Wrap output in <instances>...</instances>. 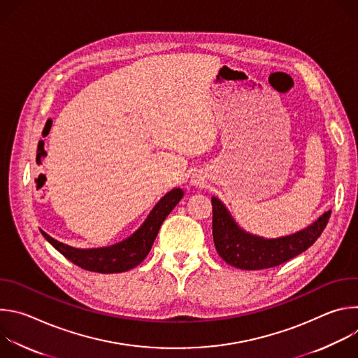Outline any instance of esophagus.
<instances>
[{"label":"esophagus","mask_w":358,"mask_h":358,"mask_svg":"<svg viewBox=\"0 0 358 358\" xmlns=\"http://www.w3.org/2000/svg\"><path fill=\"white\" fill-rule=\"evenodd\" d=\"M194 184L196 185V184H199V181H196V180H195V181H194Z\"/></svg>","instance_id":"1"}]
</instances>
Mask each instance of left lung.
Listing matches in <instances>:
<instances>
[{"label": "left lung", "instance_id": "obj_1", "mask_svg": "<svg viewBox=\"0 0 358 358\" xmlns=\"http://www.w3.org/2000/svg\"><path fill=\"white\" fill-rule=\"evenodd\" d=\"M211 202L215 249L228 265L245 271L273 268L297 257L316 242L331 215V211H327L312 225L296 234L265 239L239 228L217 196H213Z\"/></svg>", "mask_w": 358, "mask_h": 358}]
</instances>
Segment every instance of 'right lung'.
Here are the masks:
<instances>
[{
  "label": "right lung",
  "instance_id": "obj_1",
  "mask_svg": "<svg viewBox=\"0 0 358 358\" xmlns=\"http://www.w3.org/2000/svg\"><path fill=\"white\" fill-rule=\"evenodd\" d=\"M184 191L181 188H174L167 192L151 210L143 225L127 239L106 248L94 249H79L65 245L46 232L41 231L45 239L52 245L58 252H61L66 259H69L76 266L99 273H120L133 269L144 261L148 255L152 242H155L159 229L167 215L182 198Z\"/></svg>",
  "mask_w": 358,
  "mask_h": 358
}]
</instances>
